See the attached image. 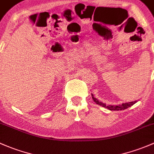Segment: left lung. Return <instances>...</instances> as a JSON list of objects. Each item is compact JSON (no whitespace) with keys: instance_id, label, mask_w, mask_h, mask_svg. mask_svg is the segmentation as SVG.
Wrapping results in <instances>:
<instances>
[{"instance_id":"obj_1","label":"left lung","mask_w":154,"mask_h":154,"mask_svg":"<svg viewBox=\"0 0 154 154\" xmlns=\"http://www.w3.org/2000/svg\"><path fill=\"white\" fill-rule=\"evenodd\" d=\"M91 96H92V99H93V100L97 103V104L104 107V108H108V110H111V111H121V110H125L126 109V108H129V107L132 106L133 105H134L137 102V100H135V101L122 103V104L117 105V106H116V105L112 106V105H106V103H103V102L100 101V100H97V99L95 97L94 95L93 94H91Z\"/></svg>"}]
</instances>
